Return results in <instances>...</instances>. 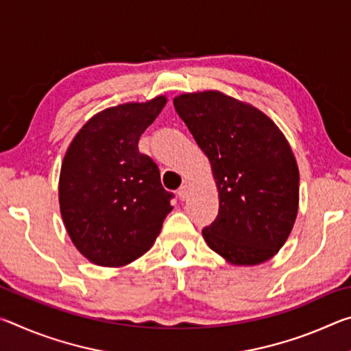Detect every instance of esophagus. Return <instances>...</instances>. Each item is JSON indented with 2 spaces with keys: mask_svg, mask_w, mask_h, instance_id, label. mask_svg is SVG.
Returning <instances> with one entry per match:
<instances>
[{
  "mask_svg": "<svg viewBox=\"0 0 351 351\" xmlns=\"http://www.w3.org/2000/svg\"><path fill=\"white\" fill-rule=\"evenodd\" d=\"M187 195H189V189H187V186H181L180 189H178V197H180V199L181 201H184L187 198Z\"/></svg>",
  "mask_w": 351,
  "mask_h": 351,
  "instance_id": "1",
  "label": "esophagus"
}]
</instances>
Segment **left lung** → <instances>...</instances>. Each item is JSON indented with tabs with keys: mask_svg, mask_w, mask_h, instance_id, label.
Returning a JSON list of instances; mask_svg holds the SVG:
<instances>
[{
	"mask_svg": "<svg viewBox=\"0 0 351 351\" xmlns=\"http://www.w3.org/2000/svg\"><path fill=\"white\" fill-rule=\"evenodd\" d=\"M175 110L209 158L219 209L203 237L232 265L278 252L299 209V169L287 138L255 106L219 91L187 93Z\"/></svg>",
	"mask_w": 351,
	"mask_h": 351,
	"instance_id": "left-lung-1",
	"label": "left lung"
}]
</instances>
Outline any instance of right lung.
<instances>
[{
	"label": "right lung",
	"instance_id": "right-lung-1",
	"mask_svg": "<svg viewBox=\"0 0 351 351\" xmlns=\"http://www.w3.org/2000/svg\"><path fill=\"white\" fill-rule=\"evenodd\" d=\"M165 104L158 96L97 112L64 154L60 213L74 246L94 265L121 268L139 258L173 209L158 165L138 148Z\"/></svg>",
	"mask_w": 351,
	"mask_h": 351
}]
</instances>
